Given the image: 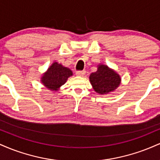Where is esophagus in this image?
<instances>
[{
    "instance_id": "1",
    "label": "esophagus",
    "mask_w": 160,
    "mask_h": 160,
    "mask_svg": "<svg viewBox=\"0 0 160 160\" xmlns=\"http://www.w3.org/2000/svg\"><path fill=\"white\" fill-rule=\"evenodd\" d=\"M86 74V71H77L76 72V75L78 77H82L84 76V74Z\"/></svg>"
}]
</instances>
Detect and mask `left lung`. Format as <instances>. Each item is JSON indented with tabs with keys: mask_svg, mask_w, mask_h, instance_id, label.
<instances>
[{
	"mask_svg": "<svg viewBox=\"0 0 160 160\" xmlns=\"http://www.w3.org/2000/svg\"><path fill=\"white\" fill-rule=\"evenodd\" d=\"M93 89L100 95H106L115 91L121 83V78L108 65L99 64L98 69L89 76Z\"/></svg>",
	"mask_w": 160,
	"mask_h": 160,
	"instance_id": "8db88e82",
	"label": "left lung"
}]
</instances>
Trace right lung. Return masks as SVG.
<instances>
[{"label": "right lung", "mask_w": 160, "mask_h": 160, "mask_svg": "<svg viewBox=\"0 0 160 160\" xmlns=\"http://www.w3.org/2000/svg\"><path fill=\"white\" fill-rule=\"evenodd\" d=\"M73 75V72L58 62H54L42 74L40 82L49 90L56 92L67 82L68 79Z\"/></svg>", "instance_id": "obj_1"}]
</instances>
